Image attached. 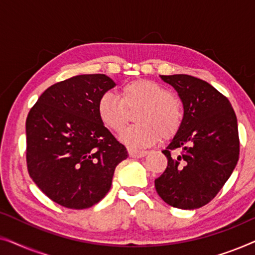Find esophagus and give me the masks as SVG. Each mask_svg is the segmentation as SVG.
<instances>
[{"label": "esophagus", "instance_id": "1", "mask_svg": "<svg viewBox=\"0 0 255 255\" xmlns=\"http://www.w3.org/2000/svg\"><path fill=\"white\" fill-rule=\"evenodd\" d=\"M147 153V151H138V149L134 148H128V154L132 158H141V156H145Z\"/></svg>", "mask_w": 255, "mask_h": 255}]
</instances>
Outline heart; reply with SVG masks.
I'll return each instance as SVG.
<instances>
[{"instance_id": "heart-1", "label": "heart", "mask_w": 255, "mask_h": 255, "mask_svg": "<svg viewBox=\"0 0 255 255\" xmlns=\"http://www.w3.org/2000/svg\"><path fill=\"white\" fill-rule=\"evenodd\" d=\"M135 116L137 125L121 133V141L131 148L154 145L160 135L174 137L183 122L182 104L172 90L152 80L139 79L122 87L120 96L106 92L97 101V115L108 130L121 132L128 122V109L140 108Z\"/></svg>"}]
</instances>
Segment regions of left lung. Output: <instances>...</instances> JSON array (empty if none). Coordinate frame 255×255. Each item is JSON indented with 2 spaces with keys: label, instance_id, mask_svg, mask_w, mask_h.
<instances>
[{
  "label": "left lung",
  "instance_id": "8db88e82",
  "mask_svg": "<svg viewBox=\"0 0 255 255\" xmlns=\"http://www.w3.org/2000/svg\"><path fill=\"white\" fill-rule=\"evenodd\" d=\"M161 79L179 93L184 114L180 130L162 151L168 162L154 181L155 190L174 208H201L214 200L238 162L235 110L223 94L203 80L186 74Z\"/></svg>",
  "mask_w": 255,
  "mask_h": 255
}]
</instances>
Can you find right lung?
Here are the masks:
<instances>
[{
  "mask_svg": "<svg viewBox=\"0 0 255 255\" xmlns=\"http://www.w3.org/2000/svg\"><path fill=\"white\" fill-rule=\"evenodd\" d=\"M115 86L104 74L73 76L48 87L29 111L27 172L61 207L80 210L99 203L116 166L128 158L97 115L100 96Z\"/></svg>",
  "mask_w": 255,
  "mask_h": 255,
  "instance_id": "1",
  "label": "right lung"
}]
</instances>
